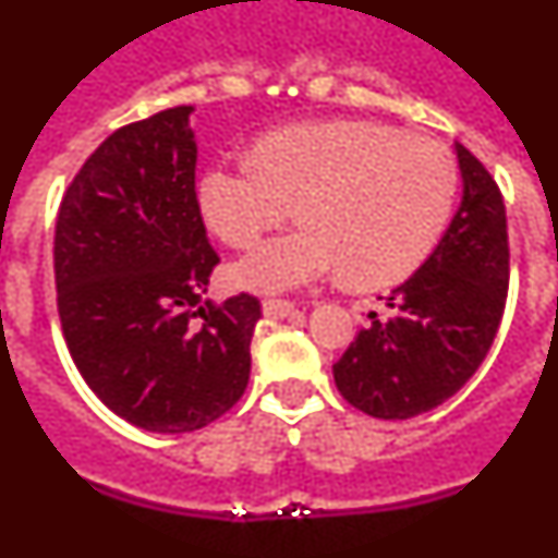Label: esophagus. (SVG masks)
I'll return each instance as SVG.
<instances>
[{
    "mask_svg": "<svg viewBox=\"0 0 558 558\" xmlns=\"http://www.w3.org/2000/svg\"><path fill=\"white\" fill-rule=\"evenodd\" d=\"M293 310H295V304L284 302V299H265L263 302V313L268 315V318H288Z\"/></svg>",
    "mask_w": 558,
    "mask_h": 558,
    "instance_id": "34e87169",
    "label": "esophagus"
}]
</instances>
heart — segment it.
<instances>
[{"instance_id":"obj_1","label":"heart","mask_w":558,"mask_h":558,"mask_svg":"<svg viewBox=\"0 0 558 558\" xmlns=\"http://www.w3.org/2000/svg\"><path fill=\"white\" fill-rule=\"evenodd\" d=\"M458 198V161L441 142L383 122H318L265 136L256 156L218 161L201 175L206 226L229 245L290 218L229 268L236 288L284 293L343 270L357 288H388L427 263Z\"/></svg>"}]
</instances>
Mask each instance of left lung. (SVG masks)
<instances>
[{"label": "left lung", "instance_id": "1", "mask_svg": "<svg viewBox=\"0 0 558 558\" xmlns=\"http://www.w3.org/2000/svg\"><path fill=\"white\" fill-rule=\"evenodd\" d=\"M461 206L427 263L386 295L332 366L349 405L411 418L461 391L495 343L509 293V231L486 167L456 142Z\"/></svg>", "mask_w": 558, "mask_h": 558}]
</instances>
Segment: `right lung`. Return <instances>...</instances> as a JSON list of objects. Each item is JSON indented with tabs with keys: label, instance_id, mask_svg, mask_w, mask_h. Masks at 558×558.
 <instances>
[{
	"label": "right lung",
	"instance_id": "1",
	"mask_svg": "<svg viewBox=\"0 0 558 558\" xmlns=\"http://www.w3.org/2000/svg\"><path fill=\"white\" fill-rule=\"evenodd\" d=\"M192 111L113 131L69 184L56 223L72 360L102 405L150 433L201 430L243 397L263 318L248 293L204 299L220 259L195 195Z\"/></svg>",
	"mask_w": 558,
	"mask_h": 558
}]
</instances>
